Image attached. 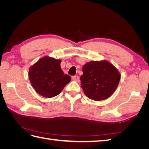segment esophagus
<instances>
[{
  "label": "esophagus",
  "instance_id": "esophagus-1",
  "mask_svg": "<svg viewBox=\"0 0 149 149\" xmlns=\"http://www.w3.org/2000/svg\"><path fill=\"white\" fill-rule=\"evenodd\" d=\"M72 79L74 81H77V82H79V77L77 75H75L72 77Z\"/></svg>",
  "mask_w": 149,
  "mask_h": 149
}]
</instances>
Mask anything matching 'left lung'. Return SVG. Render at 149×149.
<instances>
[{
  "label": "left lung",
  "mask_w": 149,
  "mask_h": 149,
  "mask_svg": "<svg viewBox=\"0 0 149 149\" xmlns=\"http://www.w3.org/2000/svg\"><path fill=\"white\" fill-rule=\"evenodd\" d=\"M81 87L88 97L101 101L109 97L119 84L120 75L116 68L106 61H91L83 67Z\"/></svg>",
  "instance_id": "8db88e82"
}]
</instances>
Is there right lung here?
I'll list each match as a JSON object with an SVG mask.
<instances>
[{
  "mask_svg": "<svg viewBox=\"0 0 149 149\" xmlns=\"http://www.w3.org/2000/svg\"><path fill=\"white\" fill-rule=\"evenodd\" d=\"M60 63V60L45 56L30 68L31 86L40 95L47 98L56 96L70 83L71 76L63 73Z\"/></svg>",
  "mask_w": 149,
  "mask_h": 149,
  "instance_id": "right-lung-1",
  "label": "right lung"
}]
</instances>
